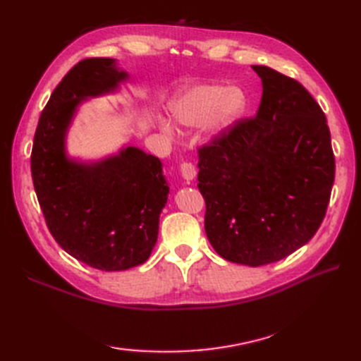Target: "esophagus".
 <instances>
[{"mask_svg": "<svg viewBox=\"0 0 361 361\" xmlns=\"http://www.w3.org/2000/svg\"><path fill=\"white\" fill-rule=\"evenodd\" d=\"M180 172L183 175V178H185L186 181H190L195 178L197 175V171H195V166L192 163H181L180 166Z\"/></svg>", "mask_w": 361, "mask_h": 361, "instance_id": "esophagus-1", "label": "esophagus"}]
</instances>
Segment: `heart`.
<instances>
[{"label":"heart","instance_id":"heart-1","mask_svg":"<svg viewBox=\"0 0 361 361\" xmlns=\"http://www.w3.org/2000/svg\"><path fill=\"white\" fill-rule=\"evenodd\" d=\"M245 110V96L239 88L219 83H206L186 88L169 105V114L175 124L198 127L206 122L211 136L225 133ZM167 133L171 127L163 126Z\"/></svg>","mask_w":361,"mask_h":361}]
</instances>
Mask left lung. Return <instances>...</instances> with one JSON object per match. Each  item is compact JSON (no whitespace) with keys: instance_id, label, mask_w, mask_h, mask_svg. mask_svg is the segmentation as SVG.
<instances>
[{"instance_id":"8db88e82","label":"left lung","mask_w":361,"mask_h":361,"mask_svg":"<svg viewBox=\"0 0 361 361\" xmlns=\"http://www.w3.org/2000/svg\"><path fill=\"white\" fill-rule=\"evenodd\" d=\"M255 118L237 119L198 147L204 231L229 262L259 267L287 257L323 224L335 180L323 110L298 80L268 66Z\"/></svg>"}]
</instances>
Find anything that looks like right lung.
Segmentation results:
<instances>
[{
  "mask_svg": "<svg viewBox=\"0 0 361 361\" xmlns=\"http://www.w3.org/2000/svg\"><path fill=\"white\" fill-rule=\"evenodd\" d=\"M126 79L113 59L80 60L52 91L30 153L35 194L49 233L68 255L102 271L128 270L149 259L169 194L161 161L136 147L96 164L65 155L75 106Z\"/></svg>",
  "mask_w": 361,
  "mask_h": 361,
  "instance_id": "obj_1",
  "label": "right lung"
}]
</instances>
